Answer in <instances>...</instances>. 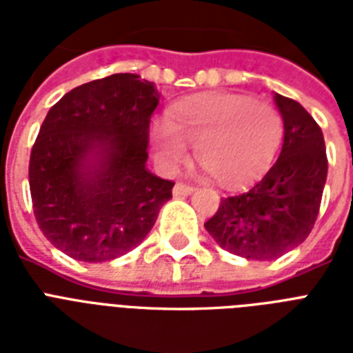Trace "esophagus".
I'll return each mask as SVG.
<instances>
[{
    "label": "esophagus",
    "mask_w": 353,
    "mask_h": 353,
    "mask_svg": "<svg viewBox=\"0 0 353 353\" xmlns=\"http://www.w3.org/2000/svg\"><path fill=\"white\" fill-rule=\"evenodd\" d=\"M194 190V187L192 185H187V183H176V185H174V190H172V192H174V196H176V198H181V196H188V194L192 192Z\"/></svg>",
    "instance_id": "esophagus-1"
}]
</instances>
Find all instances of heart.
<instances>
[{
	"label": "heart",
	"mask_w": 353,
	"mask_h": 353,
	"mask_svg": "<svg viewBox=\"0 0 353 353\" xmlns=\"http://www.w3.org/2000/svg\"><path fill=\"white\" fill-rule=\"evenodd\" d=\"M284 139L282 113L247 95L212 93L176 106L154 130L159 161L176 168L196 146L198 165L227 188L245 187L269 170Z\"/></svg>",
	"instance_id": "b5f03b06"
}]
</instances>
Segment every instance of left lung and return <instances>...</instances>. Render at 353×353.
<instances>
[{
  "instance_id": "8db88e82",
  "label": "left lung",
  "mask_w": 353,
  "mask_h": 353,
  "mask_svg": "<svg viewBox=\"0 0 353 353\" xmlns=\"http://www.w3.org/2000/svg\"><path fill=\"white\" fill-rule=\"evenodd\" d=\"M284 119L282 152L247 192L221 198L205 229L221 249L273 260L301 245L317 220L328 176L323 130L296 101L274 93Z\"/></svg>"
}]
</instances>
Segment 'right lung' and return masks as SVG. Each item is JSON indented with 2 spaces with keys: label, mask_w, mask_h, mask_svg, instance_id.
Listing matches in <instances>:
<instances>
[{
  "label": "right lung",
  "mask_w": 353,
  "mask_h": 353,
  "mask_svg": "<svg viewBox=\"0 0 353 353\" xmlns=\"http://www.w3.org/2000/svg\"><path fill=\"white\" fill-rule=\"evenodd\" d=\"M154 82L117 73L74 88L49 110L29 161L32 210L52 245L80 262L137 247L174 181L146 170Z\"/></svg>",
  "instance_id": "add662e5"
}]
</instances>
